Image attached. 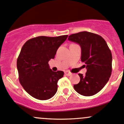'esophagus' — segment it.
Listing matches in <instances>:
<instances>
[{
	"instance_id": "obj_1",
	"label": "esophagus",
	"mask_w": 124,
	"mask_h": 124,
	"mask_svg": "<svg viewBox=\"0 0 124 124\" xmlns=\"http://www.w3.org/2000/svg\"><path fill=\"white\" fill-rule=\"evenodd\" d=\"M64 74H66V76H70L72 75V73H71V72H70V71H65Z\"/></svg>"
}]
</instances>
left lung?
<instances>
[{
    "label": "left lung",
    "mask_w": 124,
    "mask_h": 124,
    "mask_svg": "<svg viewBox=\"0 0 124 124\" xmlns=\"http://www.w3.org/2000/svg\"><path fill=\"white\" fill-rule=\"evenodd\" d=\"M68 39L80 46L81 60L87 69L85 75L78 74L80 80L73 86L74 90L85 96L94 95L103 89L111 75V51L101 36L89 32L71 34Z\"/></svg>",
    "instance_id": "1"
}]
</instances>
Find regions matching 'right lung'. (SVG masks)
Listing matches in <instances>:
<instances>
[{"instance_id":"obj_1","label":"right lung","mask_w":124,"mask_h":124,"mask_svg":"<svg viewBox=\"0 0 124 124\" xmlns=\"http://www.w3.org/2000/svg\"><path fill=\"white\" fill-rule=\"evenodd\" d=\"M68 35L56 37L39 36L26 41L17 59L21 85L31 96L47 100L57 91V82L64 76L62 71H53L48 62L54 59L59 46Z\"/></svg>"}]
</instances>
